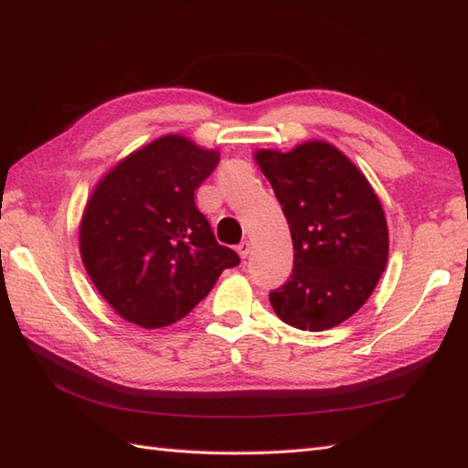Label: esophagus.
Wrapping results in <instances>:
<instances>
[{
	"label": "esophagus",
	"mask_w": 468,
	"mask_h": 468,
	"mask_svg": "<svg viewBox=\"0 0 468 468\" xmlns=\"http://www.w3.org/2000/svg\"><path fill=\"white\" fill-rule=\"evenodd\" d=\"M236 250H238V254H240V258H248V254H250V242L242 240L240 244L236 246Z\"/></svg>",
	"instance_id": "obj_1"
}]
</instances>
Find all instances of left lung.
I'll use <instances>...</instances> for the list:
<instances>
[{
    "instance_id": "obj_1",
    "label": "left lung",
    "mask_w": 468,
    "mask_h": 468,
    "mask_svg": "<svg viewBox=\"0 0 468 468\" xmlns=\"http://www.w3.org/2000/svg\"><path fill=\"white\" fill-rule=\"evenodd\" d=\"M254 160L282 204L294 244L292 274L270 292V304L300 330L338 326L367 303L388 261L378 196L328 142L258 150Z\"/></svg>"
}]
</instances>
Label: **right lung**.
Wrapping results in <instances>:
<instances>
[{"instance_id": "right-lung-1", "label": "right lung", "mask_w": 468, "mask_h": 468, "mask_svg": "<svg viewBox=\"0 0 468 468\" xmlns=\"http://www.w3.org/2000/svg\"><path fill=\"white\" fill-rule=\"evenodd\" d=\"M220 162L168 133L112 168L91 192L80 224V252L108 304L142 328L168 326L240 264L216 242L194 192Z\"/></svg>"}]
</instances>
